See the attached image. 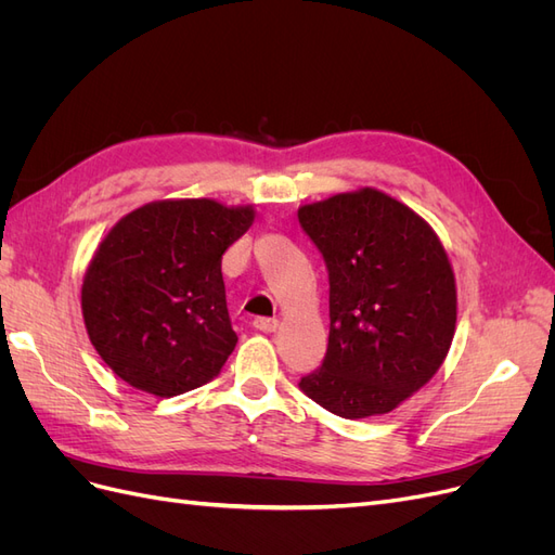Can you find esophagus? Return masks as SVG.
I'll return each mask as SVG.
<instances>
[{
  "label": "esophagus",
  "instance_id": "1",
  "mask_svg": "<svg viewBox=\"0 0 555 555\" xmlns=\"http://www.w3.org/2000/svg\"><path fill=\"white\" fill-rule=\"evenodd\" d=\"M278 326H280L278 319H268V317H259V319H255V328H257V331H261V333H273Z\"/></svg>",
  "mask_w": 555,
  "mask_h": 555
}]
</instances>
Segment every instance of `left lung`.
I'll return each instance as SVG.
<instances>
[{"instance_id":"left-lung-1","label":"left lung","mask_w":555,"mask_h":555,"mask_svg":"<svg viewBox=\"0 0 555 555\" xmlns=\"http://www.w3.org/2000/svg\"><path fill=\"white\" fill-rule=\"evenodd\" d=\"M328 268V349L300 391L343 418L396 410L433 379L456 333V278L438 233L375 188L298 208Z\"/></svg>"}]
</instances>
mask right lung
<instances>
[{
	"label": "right lung",
	"instance_id": "right-lung-1",
	"mask_svg": "<svg viewBox=\"0 0 555 555\" xmlns=\"http://www.w3.org/2000/svg\"><path fill=\"white\" fill-rule=\"evenodd\" d=\"M255 222L251 206L164 198L125 215L82 278L90 343L129 386L159 398L210 382L238 343L222 255Z\"/></svg>",
	"mask_w": 555,
	"mask_h": 555
}]
</instances>
